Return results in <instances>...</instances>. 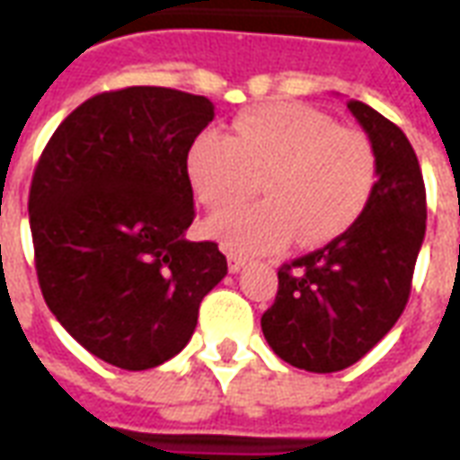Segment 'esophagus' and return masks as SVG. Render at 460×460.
<instances>
[{"label":"esophagus","instance_id":"obj_1","mask_svg":"<svg viewBox=\"0 0 460 460\" xmlns=\"http://www.w3.org/2000/svg\"><path fill=\"white\" fill-rule=\"evenodd\" d=\"M226 263H229L231 273H239V270L246 266V259H243L241 253H234V251H229V253H226Z\"/></svg>","mask_w":460,"mask_h":460}]
</instances>
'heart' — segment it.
<instances>
[{
    "label": "heart",
    "mask_w": 460,
    "mask_h": 460,
    "mask_svg": "<svg viewBox=\"0 0 460 460\" xmlns=\"http://www.w3.org/2000/svg\"><path fill=\"white\" fill-rule=\"evenodd\" d=\"M197 199L211 211L246 201L263 184L266 201L219 214L207 234L241 253L318 246L357 224L375 194L376 157L362 132L303 103H266L234 120L231 135L199 132L187 152Z\"/></svg>",
    "instance_id": "heart-1"
}]
</instances>
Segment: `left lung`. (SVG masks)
Instances as JSON below:
<instances>
[{
    "label": "left lung",
    "instance_id": "8db88e82",
    "mask_svg": "<svg viewBox=\"0 0 460 460\" xmlns=\"http://www.w3.org/2000/svg\"><path fill=\"white\" fill-rule=\"evenodd\" d=\"M375 147L376 184L342 236L279 269L261 318L270 349L318 375L355 365L404 313L426 234V190L411 142L375 108L347 101Z\"/></svg>",
    "mask_w": 460,
    "mask_h": 460
}]
</instances>
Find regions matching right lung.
Returning <instances> with one entry per match:
<instances>
[{"label": "right lung", "instance_id": "1", "mask_svg": "<svg viewBox=\"0 0 460 460\" xmlns=\"http://www.w3.org/2000/svg\"><path fill=\"white\" fill-rule=\"evenodd\" d=\"M214 120L204 95L132 85L68 115L29 191L39 286L68 335L140 372L184 349L201 298L226 276L214 241H187V152Z\"/></svg>", "mask_w": 460, "mask_h": 460}]
</instances>
